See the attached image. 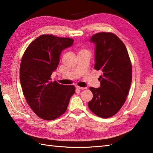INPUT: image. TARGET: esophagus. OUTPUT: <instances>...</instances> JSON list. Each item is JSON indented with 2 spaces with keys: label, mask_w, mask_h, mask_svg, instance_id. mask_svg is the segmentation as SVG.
<instances>
[{
  "label": "esophagus",
  "mask_w": 153,
  "mask_h": 153,
  "mask_svg": "<svg viewBox=\"0 0 153 153\" xmlns=\"http://www.w3.org/2000/svg\"><path fill=\"white\" fill-rule=\"evenodd\" d=\"M76 88H77V89H79V90H84L86 88V87H79V86H76Z\"/></svg>",
  "instance_id": "1"
}]
</instances>
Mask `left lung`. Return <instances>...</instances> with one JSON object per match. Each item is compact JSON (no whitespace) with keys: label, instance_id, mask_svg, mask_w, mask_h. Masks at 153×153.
<instances>
[{"label":"left lung","instance_id":"8db88e82","mask_svg":"<svg viewBox=\"0 0 153 153\" xmlns=\"http://www.w3.org/2000/svg\"><path fill=\"white\" fill-rule=\"evenodd\" d=\"M90 42L95 45L94 68L102 72L100 86L90 87L93 94L88 106L102 118L115 115L122 108L130 90L132 69L125 45L115 34L100 33Z\"/></svg>","mask_w":153,"mask_h":153}]
</instances>
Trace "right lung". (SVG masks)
Listing matches in <instances>:
<instances>
[{
    "label": "right lung",
    "mask_w": 153,
    "mask_h": 153,
    "mask_svg": "<svg viewBox=\"0 0 153 153\" xmlns=\"http://www.w3.org/2000/svg\"><path fill=\"white\" fill-rule=\"evenodd\" d=\"M74 40L51 34L41 35L31 42L20 65V83L24 97L36 115L52 120L66 111L76 88L51 81L61 52L71 47Z\"/></svg>",
    "instance_id": "1"
}]
</instances>
